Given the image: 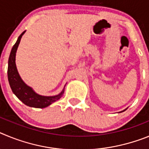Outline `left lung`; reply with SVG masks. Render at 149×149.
I'll return each mask as SVG.
<instances>
[{
  "mask_svg": "<svg viewBox=\"0 0 149 149\" xmlns=\"http://www.w3.org/2000/svg\"><path fill=\"white\" fill-rule=\"evenodd\" d=\"M126 109H127V108H126ZM126 109H125V110H126ZM125 110H122V111H121V112H119V113H122V112H124V111H125Z\"/></svg>",
  "mask_w": 149,
  "mask_h": 149,
  "instance_id": "left-lung-1",
  "label": "left lung"
}]
</instances>
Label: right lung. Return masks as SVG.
I'll list each match as a JSON object with an SVG mask.
<instances>
[{
    "mask_svg": "<svg viewBox=\"0 0 149 149\" xmlns=\"http://www.w3.org/2000/svg\"><path fill=\"white\" fill-rule=\"evenodd\" d=\"M25 31H24L18 36L16 42L13 45L10 52L9 61H8V81L10 83V86L13 93L24 104L35 108H45L61 98L64 93L65 86H64L61 93H59L58 95L53 96H44L37 94L33 89V88L27 86L24 82L17 70L16 64H15V55L21 39Z\"/></svg>",
    "mask_w": 149,
    "mask_h": 149,
    "instance_id": "1",
    "label": "right lung"
}]
</instances>
